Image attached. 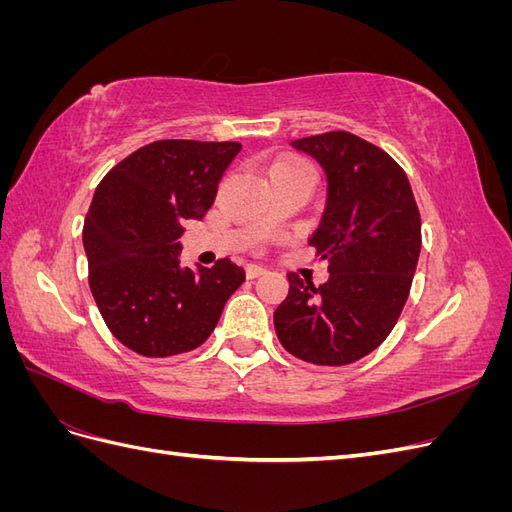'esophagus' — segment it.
<instances>
[{
  "label": "esophagus",
  "mask_w": 512,
  "mask_h": 512,
  "mask_svg": "<svg viewBox=\"0 0 512 512\" xmlns=\"http://www.w3.org/2000/svg\"><path fill=\"white\" fill-rule=\"evenodd\" d=\"M265 273H267V269L265 267H258V265H247V269H245V275L250 277V280H254V277L265 275Z\"/></svg>",
  "instance_id": "esophagus-1"
}]
</instances>
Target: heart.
Returning a JSON list of instances; mask_svg holds the SVG:
<instances>
[{"instance_id":"heart-1","label":"heart","mask_w":512,"mask_h":512,"mask_svg":"<svg viewBox=\"0 0 512 512\" xmlns=\"http://www.w3.org/2000/svg\"><path fill=\"white\" fill-rule=\"evenodd\" d=\"M307 164L301 158L294 156H280L273 164H271V175L277 173V170H288V168H305Z\"/></svg>"}]
</instances>
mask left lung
<instances>
[{
  "label": "left lung",
  "instance_id": "obj_1",
  "mask_svg": "<svg viewBox=\"0 0 512 512\" xmlns=\"http://www.w3.org/2000/svg\"><path fill=\"white\" fill-rule=\"evenodd\" d=\"M327 173V207L309 237L329 262L314 286L288 273L275 309L282 346L314 365H348L376 350L404 309L421 254V213L410 181L389 153L337 130L292 141Z\"/></svg>",
  "mask_w": 512,
  "mask_h": 512
}]
</instances>
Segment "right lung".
<instances>
[{"label":"right lung","instance_id":"1","mask_svg":"<svg viewBox=\"0 0 512 512\" xmlns=\"http://www.w3.org/2000/svg\"><path fill=\"white\" fill-rule=\"evenodd\" d=\"M241 143L156 141L98 183L83 226L89 288L106 327L164 359L207 342L245 271L228 258L181 267L185 220H203Z\"/></svg>","mask_w":512,"mask_h":512}]
</instances>
